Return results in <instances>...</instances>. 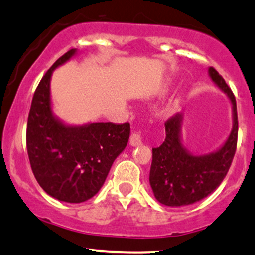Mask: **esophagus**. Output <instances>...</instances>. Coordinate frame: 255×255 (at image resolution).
Here are the masks:
<instances>
[{
	"instance_id": "34e87169",
	"label": "esophagus",
	"mask_w": 255,
	"mask_h": 255,
	"mask_svg": "<svg viewBox=\"0 0 255 255\" xmlns=\"http://www.w3.org/2000/svg\"><path fill=\"white\" fill-rule=\"evenodd\" d=\"M129 145L133 147H139L141 145V136L139 134L133 133L129 137Z\"/></svg>"
}]
</instances>
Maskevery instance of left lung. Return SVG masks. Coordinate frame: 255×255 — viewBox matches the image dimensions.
I'll return each instance as SVG.
<instances>
[{"label": "left lung", "mask_w": 255, "mask_h": 255, "mask_svg": "<svg viewBox=\"0 0 255 255\" xmlns=\"http://www.w3.org/2000/svg\"><path fill=\"white\" fill-rule=\"evenodd\" d=\"M211 81L232 103L233 128L226 142L216 151L196 155L183 145V113H177L165 122L166 137L153 148L149 184L154 197L167 207H184L209 196L225 179L238 142L236 101L231 88L214 67L208 69Z\"/></svg>", "instance_id": "obj_1"}]
</instances>
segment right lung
<instances>
[{
    "mask_svg": "<svg viewBox=\"0 0 255 255\" xmlns=\"http://www.w3.org/2000/svg\"><path fill=\"white\" fill-rule=\"evenodd\" d=\"M76 53V48L66 52L41 78L32 100L26 134L30 167L39 185L51 197L67 203H82L100 191L130 134L128 122L72 126L53 114L52 73Z\"/></svg>",
    "mask_w": 255,
    "mask_h": 255,
    "instance_id": "add662e5",
    "label": "right lung"
}]
</instances>
